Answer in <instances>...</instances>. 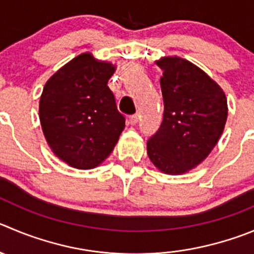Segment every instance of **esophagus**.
Wrapping results in <instances>:
<instances>
[{"label":"esophagus","mask_w":254,"mask_h":254,"mask_svg":"<svg viewBox=\"0 0 254 254\" xmlns=\"http://www.w3.org/2000/svg\"><path fill=\"white\" fill-rule=\"evenodd\" d=\"M138 122H139V114H134V115H131L129 118V124L135 125Z\"/></svg>","instance_id":"esophagus-1"}]
</instances>
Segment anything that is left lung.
Here are the masks:
<instances>
[{
  "label": "left lung",
  "mask_w": 254,
  "mask_h": 254,
  "mask_svg": "<svg viewBox=\"0 0 254 254\" xmlns=\"http://www.w3.org/2000/svg\"><path fill=\"white\" fill-rule=\"evenodd\" d=\"M156 65L163 70L164 115L146 144L148 156L162 173L184 174L217 145L228 116L226 94L190 61L165 56Z\"/></svg>",
  "instance_id": "8db88e82"
}]
</instances>
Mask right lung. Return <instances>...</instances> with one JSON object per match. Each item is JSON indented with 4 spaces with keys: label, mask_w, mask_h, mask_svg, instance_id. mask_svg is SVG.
<instances>
[{
    "label": "right lung",
    "mask_w": 254,
    "mask_h": 254,
    "mask_svg": "<svg viewBox=\"0 0 254 254\" xmlns=\"http://www.w3.org/2000/svg\"><path fill=\"white\" fill-rule=\"evenodd\" d=\"M116 66L90 52L59 68L40 98V122L52 153L76 169L96 168L125 127L108 81Z\"/></svg>",
    "instance_id": "1"
}]
</instances>
